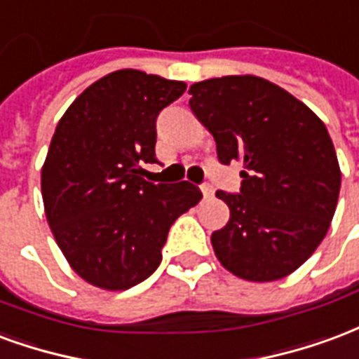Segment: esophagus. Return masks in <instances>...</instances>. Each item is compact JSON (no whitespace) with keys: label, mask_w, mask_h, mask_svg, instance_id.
Segmentation results:
<instances>
[{"label":"esophagus","mask_w":359,"mask_h":359,"mask_svg":"<svg viewBox=\"0 0 359 359\" xmlns=\"http://www.w3.org/2000/svg\"><path fill=\"white\" fill-rule=\"evenodd\" d=\"M201 191H203L205 198H208V197H212V195H214V189H212L210 183H205V185H201Z\"/></svg>","instance_id":"esophagus-1"}]
</instances>
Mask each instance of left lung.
<instances>
[{"mask_svg":"<svg viewBox=\"0 0 359 359\" xmlns=\"http://www.w3.org/2000/svg\"><path fill=\"white\" fill-rule=\"evenodd\" d=\"M189 93L219 162L245 168L241 193H216L229 206V222L210 237L219 264L256 283L287 277L313 255L337 210L341 168L325 124L258 76L210 78Z\"/></svg>","mask_w":359,"mask_h":359,"instance_id":"8db88e82","label":"left lung"}]
</instances>
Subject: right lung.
<instances>
[{
  "instance_id": "add662e5",
  "label": "right lung",
  "mask_w": 359,
  "mask_h": 359,
  "mask_svg": "<svg viewBox=\"0 0 359 359\" xmlns=\"http://www.w3.org/2000/svg\"><path fill=\"white\" fill-rule=\"evenodd\" d=\"M185 82L124 69L76 97L55 128L41 197L57 245L83 281L126 290L162 260L172 224L203 198L189 182L151 183L156 116Z\"/></svg>"
}]
</instances>
